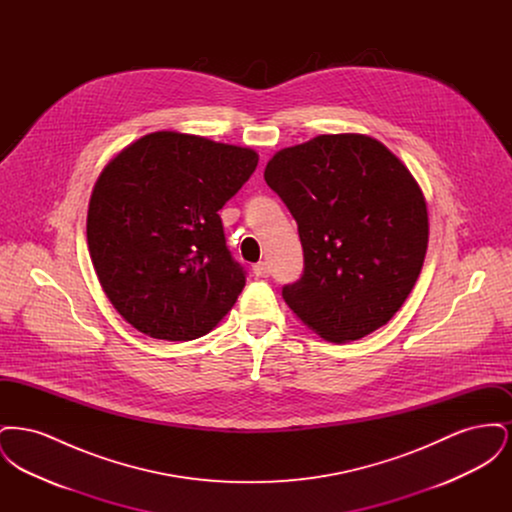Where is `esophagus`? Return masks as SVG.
I'll use <instances>...</instances> for the list:
<instances>
[{"instance_id": "esophagus-1", "label": "esophagus", "mask_w": 512, "mask_h": 512, "mask_svg": "<svg viewBox=\"0 0 512 512\" xmlns=\"http://www.w3.org/2000/svg\"><path fill=\"white\" fill-rule=\"evenodd\" d=\"M253 272H255L257 276H261V278H267L268 274H270V265H268L267 261H261V263H257V265L253 267Z\"/></svg>"}]
</instances>
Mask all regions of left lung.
Listing matches in <instances>:
<instances>
[{
  "label": "left lung",
  "mask_w": 512,
  "mask_h": 512,
  "mask_svg": "<svg viewBox=\"0 0 512 512\" xmlns=\"http://www.w3.org/2000/svg\"><path fill=\"white\" fill-rule=\"evenodd\" d=\"M303 245V274L282 288L324 340H361L405 303L428 247L426 201L388 147L322 134L278 151L265 169Z\"/></svg>",
  "instance_id": "1"
}]
</instances>
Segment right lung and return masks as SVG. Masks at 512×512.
<instances>
[{
    "label": "right lung",
    "mask_w": 512,
    "mask_h": 512,
    "mask_svg": "<svg viewBox=\"0 0 512 512\" xmlns=\"http://www.w3.org/2000/svg\"><path fill=\"white\" fill-rule=\"evenodd\" d=\"M253 149L153 132L99 174L86 236L99 284L121 317L157 340L209 334L236 303L245 268L220 220L255 171Z\"/></svg>",
    "instance_id": "add662e5"
}]
</instances>
